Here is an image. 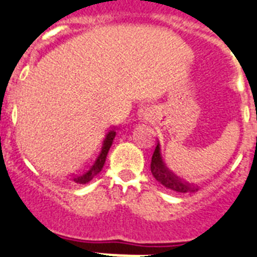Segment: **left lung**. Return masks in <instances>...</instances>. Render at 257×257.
Instances as JSON below:
<instances>
[{"mask_svg":"<svg viewBox=\"0 0 257 257\" xmlns=\"http://www.w3.org/2000/svg\"><path fill=\"white\" fill-rule=\"evenodd\" d=\"M151 172H153L154 178L159 183H162L170 190L176 191V192H196L199 190L198 186L187 183V182L180 179L179 176H176L174 172L168 170V167L164 164L163 159H162L159 143L154 150L153 158H151Z\"/></svg>","mask_w":257,"mask_h":257,"instance_id":"left-lung-1","label":"left lung"}]
</instances>
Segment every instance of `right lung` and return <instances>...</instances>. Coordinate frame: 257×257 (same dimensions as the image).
Segmentation results:
<instances>
[{
  "label": "right lung",
  "mask_w": 257,
  "mask_h": 257,
  "mask_svg": "<svg viewBox=\"0 0 257 257\" xmlns=\"http://www.w3.org/2000/svg\"><path fill=\"white\" fill-rule=\"evenodd\" d=\"M115 134L116 133L114 128L108 130L107 135H106V138H104L103 143H102V149H100V151L98 153V155H96V158L94 159L93 163L90 164V166H87L83 171L78 172V174L73 175V178H71L73 182L79 184H85L93 179L96 174H99L100 170L103 168V164L104 162H106V157H107L108 150H110L112 142H114V138H115Z\"/></svg>",
  "instance_id": "right-lung-1"
}]
</instances>
